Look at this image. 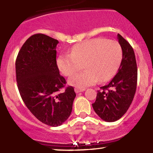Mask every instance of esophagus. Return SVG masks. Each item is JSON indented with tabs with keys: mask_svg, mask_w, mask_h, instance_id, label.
Listing matches in <instances>:
<instances>
[{
	"mask_svg": "<svg viewBox=\"0 0 153 153\" xmlns=\"http://www.w3.org/2000/svg\"><path fill=\"white\" fill-rule=\"evenodd\" d=\"M75 92H76V93H81V92H83L85 91V89H83V88H75Z\"/></svg>",
	"mask_w": 153,
	"mask_h": 153,
	"instance_id": "34e87169",
	"label": "esophagus"
}]
</instances>
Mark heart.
I'll list each match as a JSON object with an SVG mask.
<instances>
[{
	"instance_id": "1",
	"label": "heart",
	"mask_w": 153,
	"mask_h": 153,
	"mask_svg": "<svg viewBox=\"0 0 153 153\" xmlns=\"http://www.w3.org/2000/svg\"><path fill=\"white\" fill-rule=\"evenodd\" d=\"M122 60V49L116 41L90 39L76 44L70 54L60 55L57 64L60 71L70 76L82 68L85 71L68 79L70 85L83 88L110 79L116 74Z\"/></svg>"
}]
</instances>
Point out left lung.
Here are the masks:
<instances>
[{
  "instance_id": "1",
  "label": "left lung",
  "mask_w": 153,
  "mask_h": 153,
  "mask_svg": "<svg viewBox=\"0 0 153 153\" xmlns=\"http://www.w3.org/2000/svg\"><path fill=\"white\" fill-rule=\"evenodd\" d=\"M123 51V58L116 75L97 93L92 104L93 109L103 120L114 122L128 109L135 95L137 85V65L134 51L122 36L117 34Z\"/></svg>"
}]
</instances>
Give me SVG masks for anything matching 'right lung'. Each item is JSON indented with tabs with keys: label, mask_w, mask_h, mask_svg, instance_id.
I'll return each instance as SVG.
<instances>
[{
	"label": "right lung",
	"mask_w": 153,
	"mask_h": 153,
	"mask_svg": "<svg viewBox=\"0 0 153 153\" xmlns=\"http://www.w3.org/2000/svg\"><path fill=\"white\" fill-rule=\"evenodd\" d=\"M59 42L38 33L27 39L16 60L18 90L27 109L47 126H61L69 117L76 93L60 76L56 61Z\"/></svg>",
	"instance_id": "right-lung-1"
}]
</instances>
